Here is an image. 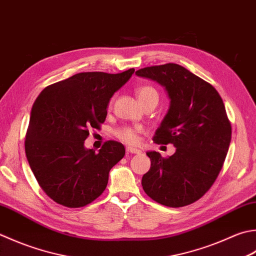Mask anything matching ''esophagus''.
I'll return each instance as SVG.
<instances>
[{"label":"esophagus","instance_id":"34e87169","mask_svg":"<svg viewBox=\"0 0 256 256\" xmlns=\"http://www.w3.org/2000/svg\"><path fill=\"white\" fill-rule=\"evenodd\" d=\"M126 151L128 153H132V154H140V153H141V151H140V150L135 148H131V146H128L126 148Z\"/></svg>","mask_w":256,"mask_h":256}]
</instances>
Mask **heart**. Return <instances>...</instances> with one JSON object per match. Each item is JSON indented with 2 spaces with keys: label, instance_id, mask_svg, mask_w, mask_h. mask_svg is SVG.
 I'll return each instance as SVG.
<instances>
[{
  "label": "heart",
  "instance_id": "obj_1",
  "mask_svg": "<svg viewBox=\"0 0 256 256\" xmlns=\"http://www.w3.org/2000/svg\"><path fill=\"white\" fill-rule=\"evenodd\" d=\"M138 98L141 104L150 101V100H158V93L154 88L150 86V85H143L136 90ZM138 128H122L116 131V136L122 140L123 142H126L128 144H133L138 141Z\"/></svg>",
  "mask_w": 256,
  "mask_h": 256
}]
</instances>
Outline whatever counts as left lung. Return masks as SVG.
Segmentation results:
<instances>
[{
  "label": "left lung",
  "mask_w": 256,
  "mask_h": 256,
  "mask_svg": "<svg viewBox=\"0 0 256 256\" xmlns=\"http://www.w3.org/2000/svg\"><path fill=\"white\" fill-rule=\"evenodd\" d=\"M136 75L166 92L170 106L153 141L176 148L166 158L146 152L151 168L142 178L144 192L165 206L192 204L212 186L226 158L232 128L224 103L211 84L178 64L144 68Z\"/></svg>",
  "instance_id": "8db88e82"
}]
</instances>
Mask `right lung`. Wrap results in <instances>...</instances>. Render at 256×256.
I'll use <instances>...</instances> for the list:
<instances>
[{
	"instance_id": "right-lung-1",
	"label": "right lung",
	"mask_w": 256,
	"mask_h": 256,
	"mask_svg": "<svg viewBox=\"0 0 256 256\" xmlns=\"http://www.w3.org/2000/svg\"><path fill=\"white\" fill-rule=\"evenodd\" d=\"M134 71L78 73L48 85L35 100L25 153L40 186L54 202L82 208L104 192L110 170L123 158L125 148L108 141L95 153L84 141L90 128L105 121L110 100Z\"/></svg>"
}]
</instances>
